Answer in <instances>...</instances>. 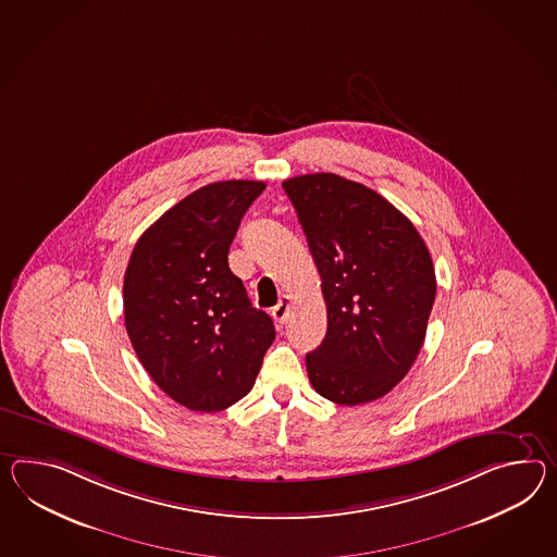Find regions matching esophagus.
<instances>
[{
	"label": "esophagus",
	"mask_w": 557,
	"mask_h": 557,
	"mask_svg": "<svg viewBox=\"0 0 557 557\" xmlns=\"http://www.w3.org/2000/svg\"><path fill=\"white\" fill-rule=\"evenodd\" d=\"M289 308H292V298L289 296H284V298L277 301V306L272 310V315L277 324H284L285 320H287Z\"/></svg>",
	"instance_id": "34e87169"
}]
</instances>
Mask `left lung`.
Returning <instances> with one entry per match:
<instances>
[{"label":"left lung","mask_w":557,"mask_h":557,"mask_svg":"<svg viewBox=\"0 0 557 557\" xmlns=\"http://www.w3.org/2000/svg\"><path fill=\"white\" fill-rule=\"evenodd\" d=\"M322 277L327 330L306 354L327 400L356 407L391 393L421 352L436 280L417 227L376 190L334 173L284 181Z\"/></svg>","instance_id":"left-lung-1"}]
</instances>
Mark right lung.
Here are the masks:
<instances>
[{"instance_id": "1", "label": "right lung", "mask_w": 557, "mask_h": 557, "mask_svg": "<svg viewBox=\"0 0 557 557\" xmlns=\"http://www.w3.org/2000/svg\"><path fill=\"white\" fill-rule=\"evenodd\" d=\"M261 181L205 185L136 242L124 273V326L140 364L175 403L218 412L258 379L275 339L227 263L233 237Z\"/></svg>"}]
</instances>
